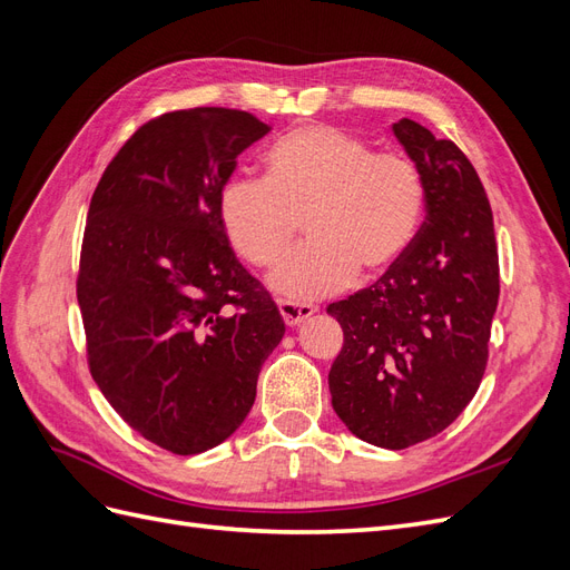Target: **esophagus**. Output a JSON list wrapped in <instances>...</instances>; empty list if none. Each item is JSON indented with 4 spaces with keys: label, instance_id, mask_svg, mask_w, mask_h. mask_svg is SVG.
Returning <instances> with one entry per match:
<instances>
[{
    "label": "esophagus",
    "instance_id": "obj_1",
    "mask_svg": "<svg viewBox=\"0 0 570 570\" xmlns=\"http://www.w3.org/2000/svg\"><path fill=\"white\" fill-rule=\"evenodd\" d=\"M278 308H281L283 321H285L289 327H297V325H302L306 318H312V316L316 314V306H312V304H295V302H287V299H281V302H278Z\"/></svg>",
    "mask_w": 570,
    "mask_h": 570
}]
</instances>
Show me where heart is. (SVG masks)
<instances>
[{"mask_svg":"<svg viewBox=\"0 0 570 570\" xmlns=\"http://www.w3.org/2000/svg\"><path fill=\"white\" fill-rule=\"evenodd\" d=\"M264 166V180L233 178L220 189L218 216L233 249L256 268L278 266L304 223L312 243L271 275L292 302L337 295L361 268L390 271L421 230L419 168L347 130L302 126L268 147Z\"/></svg>","mask_w":570,"mask_h":570,"instance_id":"b5f03b06","label":"heart"}]
</instances>
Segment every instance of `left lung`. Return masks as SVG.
I'll list each match as a JSON object with an SVG mask.
<instances>
[{"instance_id": "1", "label": "left lung", "mask_w": 570, "mask_h": 570, "mask_svg": "<svg viewBox=\"0 0 570 570\" xmlns=\"http://www.w3.org/2000/svg\"><path fill=\"white\" fill-rule=\"evenodd\" d=\"M392 132L423 178L425 220L381 281L327 306L344 333L327 385L352 435L406 450L454 423L480 387L499 256L485 187L465 154L411 118Z\"/></svg>"}]
</instances>
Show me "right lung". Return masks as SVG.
Instances as JSON below:
<instances>
[{"label":"right lung","instance_id":"add662e5","mask_svg":"<svg viewBox=\"0 0 570 570\" xmlns=\"http://www.w3.org/2000/svg\"><path fill=\"white\" fill-rule=\"evenodd\" d=\"M268 130L237 109L164 114L120 147L90 202L78 273L90 373L120 419L180 456L243 425L285 335L218 216L237 157Z\"/></svg>","mask_w":570,"mask_h":570}]
</instances>
